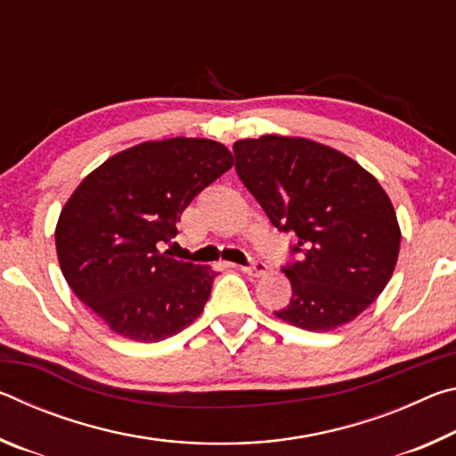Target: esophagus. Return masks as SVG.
<instances>
[{
  "label": "esophagus",
  "mask_w": 456,
  "mask_h": 456,
  "mask_svg": "<svg viewBox=\"0 0 456 456\" xmlns=\"http://www.w3.org/2000/svg\"><path fill=\"white\" fill-rule=\"evenodd\" d=\"M233 267L241 269L243 273L251 275V277H261V275H265V272H267V265L264 264V261H253V264L247 265V267H239V265H233Z\"/></svg>",
  "instance_id": "1"
}]
</instances>
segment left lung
Instances as JSON below:
<instances>
[{"mask_svg":"<svg viewBox=\"0 0 456 456\" xmlns=\"http://www.w3.org/2000/svg\"><path fill=\"white\" fill-rule=\"evenodd\" d=\"M233 152L239 179L269 221L297 237L299 261L281 269L291 299L273 314L307 331L356 320L388 285L403 237L376 176L302 136L241 138Z\"/></svg>","mask_w":456,"mask_h":456,"instance_id":"8db88e82","label":"left lung"}]
</instances>
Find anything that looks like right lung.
<instances>
[{"instance_id":"obj_1","label":"right lung","mask_w":456,"mask_h":456,"mask_svg":"<svg viewBox=\"0 0 456 456\" xmlns=\"http://www.w3.org/2000/svg\"><path fill=\"white\" fill-rule=\"evenodd\" d=\"M233 167L209 138L146 141L112 154L61 207L60 269L70 289L114 334L160 342L195 322L217 272L168 257L183 211Z\"/></svg>"}]
</instances>
